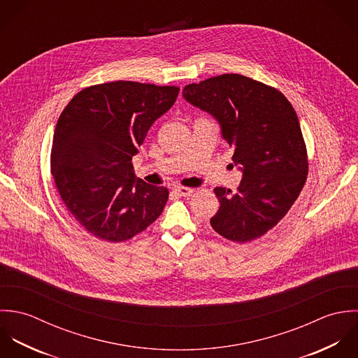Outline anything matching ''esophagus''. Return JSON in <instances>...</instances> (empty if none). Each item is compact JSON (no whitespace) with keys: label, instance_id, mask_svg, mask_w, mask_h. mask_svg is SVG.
Wrapping results in <instances>:
<instances>
[{"label":"esophagus","instance_id":"1","mask_svg":"<svg viewBox=\"0 0 358 358\" xmlns=\"http://www.w3.org/2000/svg\"><path fill=\"white\" fill-rule=\"evenodd\" d=\"M174 192L178 195V196H184V198H188L194 194V189L191 188H185V187H176L174 188Z\"/></svg>","mask_w":358,"mask_h":358}]
</instances>
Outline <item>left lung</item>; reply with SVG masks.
I'll return each instance as SVG.
<instances>
[{
  "instance_id": "obj_1",
  "label": "left lung",
  "mask_w": 358,
  "mask_h": 358,
  "mask_svg": "<svg viewBox=\"0 0 358 358\" xmlns=\"http://www.w3.org/2000/svg\"><path fill=\"white\" fill-rule=\"evenodd\" d=\"M182 96L215 117L242 171L235 194L215 188L220 209L210 225L234 242L260 238L285 217L307 178V152L293 106L278 90L236 73L188 84Z\"/></svg>"
}]
</instances>
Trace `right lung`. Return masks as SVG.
<instances>
[{
    "label": "right lung",
    "mask_w": 358,
    "mask_h": 358,
    "mask_svg": "<svg viewBox=\"0 0 358 358\" xmlns=\"http://www.w3.org/2000/svg\"><path fill=\"white\" fill-rule=\"evenodd\" d=\"M178 92L174 85L112 81L84 88L61 113L51 173L73 218L95 238L127 241L162 215L167 188L137 178L131 159Z\"/></svg>",
    "instance_id": "right-lung-1"
}]
</instances>
